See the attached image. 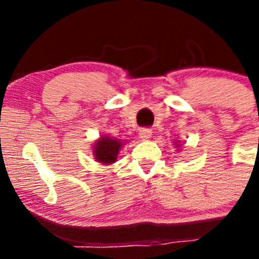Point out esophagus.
Returning <instances> with one entry per match:
<instances>
[{
    "label": "esophagus",
    "instance_id": "esophagus-1",
    "mask_svg": "<svg viewBox=\"0 0 259 259\" xmlns=\"http://www.w3.org/2000/svg\"><path fill=\"white\" fill-rule=\"evenodd\" d=\"M152 130H149V128H143V130H140V137L143 139V140H149L150 137H152Z\"/></svg>",
    "mask_w": 259,
    "mask_h": 259
}]
</instances>
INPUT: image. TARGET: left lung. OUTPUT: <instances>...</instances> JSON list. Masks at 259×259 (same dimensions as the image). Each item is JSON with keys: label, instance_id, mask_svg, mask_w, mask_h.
Instances as JSON below:
<instances>
[{"label": "left lung", "instance_id": "8db88e82", "mask_svg": "<svg viewBox=\"0 0 259 259\" xmlns=\"http://www.w3.org/2000/svg\"><path fill=\"white\" fill-rule=\"evenodd\" d=\"M174 144H175V146H176V148H178V149H180V146H182L180 141H176V143H174Z\"/></svg>", "mask_w": 259, "mask_h": 259}]
</instances>
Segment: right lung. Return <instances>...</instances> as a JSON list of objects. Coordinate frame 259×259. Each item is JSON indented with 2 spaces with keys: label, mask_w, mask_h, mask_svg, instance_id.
I'll return each mask as SVG.
<instances>
[{
  "label": "right lung",
  "mask_w": 259,
  "mask_h": 259,
  "mask_svg": "<svg viewBox=\"0 0 259 259\" xmlns=\"http://www.w3.org/2000/svg\"><path fill=\"white\" fill-rule=\"evenodd\" d=\"M125 141H122L120 139L115 137H109L102 135L100 139L95 141L93 144V157L98 163H102L105 166L113 164L116 162L119 150L122 149Z\"/></svg>",
  "instance_id": "add662e5"
}]
</instances>
